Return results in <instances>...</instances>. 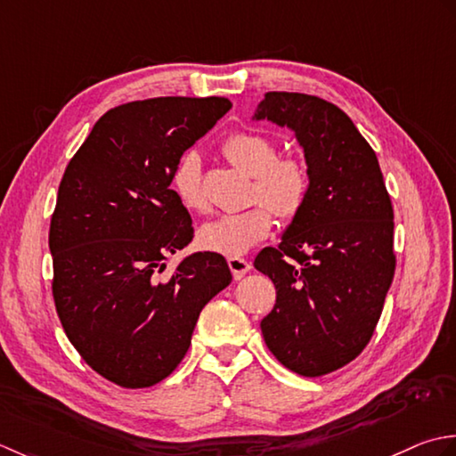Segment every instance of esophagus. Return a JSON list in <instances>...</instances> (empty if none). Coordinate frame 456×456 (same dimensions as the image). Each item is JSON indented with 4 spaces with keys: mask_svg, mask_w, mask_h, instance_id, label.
<instances>
[{
    "mask_svg": "<svg viewBox=\"0 0 456 456\" xmlns=\"http://www.w3.org/2000/svg\"><path fill=\"white\" fill-rule=\"evenodd\" d=\"M228 267H230L232 275H234V280L238 281L249 272V269H252V264H249L244 257H228Z\"/></svg>",
    "mask_w": 456,
    "mask_h": 456,
    "instance_id": "esophagus-1",
    "label": "esophagus"
}]
</instances>
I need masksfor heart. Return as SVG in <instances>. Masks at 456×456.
<instances>
[{"instance_id":"b5f03b06","label":"heart","mask_w":456,"mask_h":456,"mask_svg":"<svg viewBox=\"0 0 456 456\" xmlns=\"http://www.w3.org/2000/svg\"><path fill=\"white\" fill-rule=\"evenodd\" d=\"M222 151L230 163L254 175V197L265 202L244 212L222 215L200 228L199 240L204 248L236 257L272 234V210L280 218L291 220L303 208L311 191V175L305 161L297 157H277L272 139L254 132L232 134L222 143ZM171 189L184 208L207 210L197 155L187 153L176 161L171 173Z\"/></svg>"}]
</instances>
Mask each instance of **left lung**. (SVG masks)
Masks as SVG:
<instances>
[{
	"mask_svg": "<svg viewBox=\"0 0 456 456\" xmlns=\"http://www.w3.org/2000/svg\"><path fill=\"white\" fill-rule=\"evenodd\" d=\"M254 119L289 127L311 175L281 244L254 262L277 293L264 340L295 374H330L366 348L382 314L395 272L392 200L374 150L330 102L267 92Z\"/></svg>",
	"mask_w": 456,
	"mask_h": 456,
	"instance_id": "8db88e82",
	"label": "left lung"
}]
</instances>
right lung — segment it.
I'll return each instance as SVG.
<instances>
[{"mask_svg": "<svg viewBox=\"0 0 456 456\" xmlns=\"http://www.w3.org/2000/svg\"><path fill=\"white\" fill-rule=\"evenodd\" d=\"M230 100L167 96L106 111L59 184L49 230L53 297L86 364L122 387L161 382L187 354L202 306L230 285L226 259L187 248L192 220L171 189L191 145Z\"/></svg>", "mask_w": 456, "mask_h": 456, "instance_id": "add662e5", "label": "right lung"}]
</instances>
